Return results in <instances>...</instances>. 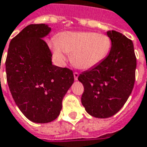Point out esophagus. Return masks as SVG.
Returning <instances> with one entry per match:
<instances>
[{
    "mask_svg": "<svg viewBox=\"0 0 147 147\" xmlns=\"http://www.w3.org/2000/svg\"><path fill=\"white\" fill-rule=\"evenodd\" d=\"M73 75L75 80H78V77H79V73H78V72H74Z\"/></svg>",
    "mask_w": 147,
    "mask_h": 147,
    "instance_id": "34e87169",
    "label": "esophagus"
}]
</instances>
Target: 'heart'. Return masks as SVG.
Here are the masks:
<instances>
[{"label": "heart", "instance_id": "1", "mask_svg": "<svg viewBox=\"0 0 147 147\" xmlns=\"http://www.w3.org/2000/svg\"><path fill=\"white\" fill-rule=\"evenodd\" d=\"M53 56L59 64L67 60L71 54V62L80 69H90L102 62L108 55L111 41L107 35L93 32H63L57 39L49 42Z\"/></svg>", "mask_w": 147, "mask_h": 147}]
</instances>
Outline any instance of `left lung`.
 I'll list each match as a JSON object with an SVG mask.
<instances>
[{
    "instance_id": "8db88e82",
    "label": "left lung",
    "mask_w": 147,
    "mask_h": 147,
    "mask_svg": "<svg viewBox=\"0 0 147 147\" xmlns=\"http://www.w3.org/2000/svg\"><path fill=\"white\" fill-rule=\"evenodd\" d=\"M107 35L111 41L108 56L78 77L84 88L81 102L89 115L98 119L113 116L123 107L135 80L133 42L116 31Z\"/></svg>"
}]
</instances>
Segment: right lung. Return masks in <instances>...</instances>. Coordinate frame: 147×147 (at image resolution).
<instances>
[{"label": "right lung", "instance_id": "obj_1", "mask_svg": "<svg viewBox=\"0 0 147 147\" xmlns=\"http://www.w3.org/2000/svg\"><path fill=\"white\" fill-rule=\"evenodd\" d=\"M48 24H29L12 39L6 58L7 82L16 106L36 123L59 116L62 100L74 83L72 71L52 64V53L43 40Z\"/></svg>", "mask_w": 147, "mask_h": 147}]
</instances>
